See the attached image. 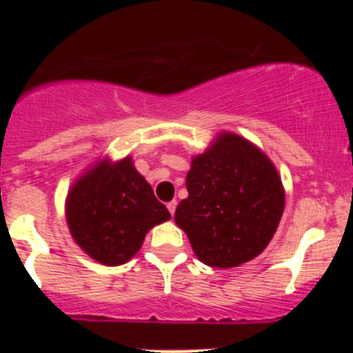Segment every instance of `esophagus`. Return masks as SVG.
Segmentation results:
<instances>
[{"label": "esophagus", "mask_w": 353, "mask_h": 353, "mask_svg": "<svg viewBox=\"0 0 353 353\" xmlns=\"http://www.w3.org/2000/svg\"><path fill=\"white\" fill-rule=\"evenodd\" d=\"M168 210H170V214L171 215H174V210H176V201H170V203H168Z\"/></svg>", "instance_id": "1"}]
</instances>
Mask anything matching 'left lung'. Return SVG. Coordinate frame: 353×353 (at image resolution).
<instances>
[{"label": "left lung", "mask_w": 353, "mask_h": 353, "mask_svg": "<svg viewBox=\"0 0 353 353\" xmlns=\"http://www.w3.org/2000/svg\"><path fill=\"white\" fill-rule=\"evenodd\" d=\"M174 223L208 267L230 269L256 258L285 210L281 176L258 146L232 132L196 155Z\"/></svg>", "instance_id": "obj_1"}]
</instances>
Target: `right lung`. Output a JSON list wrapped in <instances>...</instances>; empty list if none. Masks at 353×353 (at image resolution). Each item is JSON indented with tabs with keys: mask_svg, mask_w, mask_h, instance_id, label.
I'll use <instances>...</instances> for the list:
<instances>
[{
	"mask_svg": "<svg viewBox=\"0 0 353 353\" xmlns=\"http://www.w3.org/2000/svg\"><path fill=\"white\" fill-rule=\"evenodd\" d=\"M65 215L72 239L102 265L125 263L146 233L171 217L132 159H102L70 187Z\"/></svg>",
	"mask_w": 353,
	"mask_h": 353,
	"instance_id": "1",
	"label": "right lung"
}]
</instances>
